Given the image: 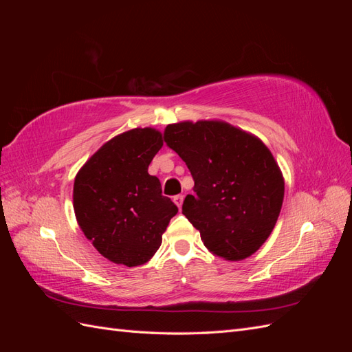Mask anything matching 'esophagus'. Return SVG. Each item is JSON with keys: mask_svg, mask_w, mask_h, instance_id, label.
I'll return each mask as SVG.
<instances>
[{"mask_svg": "<svg viewBox=\"0 0 352 352\" xmlns=\"http://www.w3.org/2000/svg\"><path fill=\"white\" fill-rule=\"evenodd\" d=\"M173 202L177 206V208L180 210V208H182V204H184V195H176V197H173Z\"/></svg>", "mask_w": 352, "mask_h": 352, "instance_id": "34e87169", "label": "esophagus"}]
</instances>
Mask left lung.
<instances>
[{"instance_id": "obj_1", "label": "left lung", "mask_w": 352, "mask_h": 352, "mask_svg": "<svg viewBox=\"0 0 352 352\" xmlns=\"http://www.w3.org/2000/svg\"><path fill=\"white\" fill-rule=\"evenodd\" d=\"M168 148L194 177L182 212L210 252L230 261L250 257L270 236L285 182L257 136L220 120L180 122L164 129Z\"/></svg>"}]
</instances>
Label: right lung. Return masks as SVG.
<instances>
[{
  "label": "right lung",
  "instance_id": "1",
  "mask_svg": "<svg viewBox=\"0 0 352 352\" xmlns=\"http://www.w3.org/2000/svg\"><path fill=\"white\" fill-rule=\"evenodd\" d=\"M163 146L153 127L105 142L74 177L73 208L82 232L105 258L127 267L150 260L177 207L162 195L148 166Z\"/></svg>",
  "mask_w": 352,
  "mask_h": 352
}]
</instances>
